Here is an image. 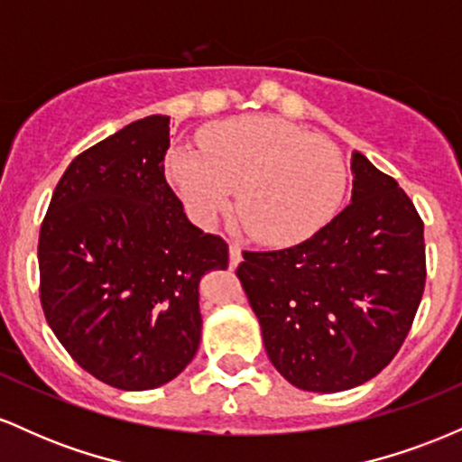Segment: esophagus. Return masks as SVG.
I'll use <instances>...</instances> for the list:
<instances>
[{
  "instance_id": "1",
  "label": "esophagus",
  "mask_w": 462,
  "mask_h": 462,
  "mask_svg": "<svg viewBox=\"0 0 462 462\" xmlns=\"http://www.w3.org/2000/svg\"><path fill=\"white\" fill-rule=\"evenodd\" d=\"M243 261V247L238 243H230V267H236Z\"/></svg>"
}]
</instances>
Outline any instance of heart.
Listing matches in <instances>:
<instances>
[{
    "label": "heart",
    "mask_w": 462,
    "mask_h": 462,
    "mask_svg": "<svg viewBox=\"0 0 462 462\" xmlns=\"http://www.w3.org/2000/svg\"><path fill=\"white\" fill-rule=\"evenodd\" d=\"M201 152L173 147L164 169L184 208L210 226L235 204L264 245H295L330 224L347 187L341 152L278 116L249 115L199 134Z\"/></svg>",
    "instance_id": "heart-1"
}]
</instances>
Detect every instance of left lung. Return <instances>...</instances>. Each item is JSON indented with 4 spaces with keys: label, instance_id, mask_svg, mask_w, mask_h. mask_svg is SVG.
<instances>
[{
    "label": "left lung",
    "instance_id": "obj_1",
    "mask_svg": "<svg viewBox=\"0 0 462 462\" xmlns=\"http://www.w3.org/2000/svg\"><path fill=\"white\" fill-rule=\"evenodd\" d=\"M352 201L304 243L243 252L236 275L273 367L337 393L393 360L426 286L423 221L393 178L352 153Z\"/></svg>",
    "mask_w": 462,
    "mask_h": 462
}]
</instances>
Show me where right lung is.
<instances>
[{
	"instance_id": "add662e5",
	"label": "right lung",
	"mask_w": 462,
	"mask_h": 462,
	"mask_svg": "<svg viewBox=\"0 0 462 462\" xmlns=\"http://www.w3.org/2000/svg\"><path fill=\"white\" fill-rule=\"evenodd\" d=\"M169 116L71 161L41 226L45 319L82 369L124 391L171 383L199 347V280L227 243L187 219L164 178Z\"/></svg>"
}]
</instances>
